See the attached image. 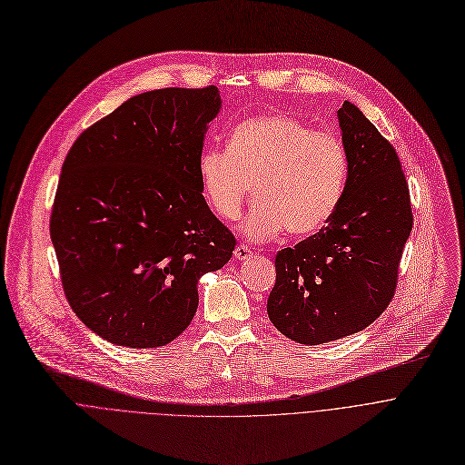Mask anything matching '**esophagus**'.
<instances>
[{
  "mask_svg": "<svg viewBox=\"0 0 465 465\" xmlns=\"http://www.w3.org/2000/svg\"><path fill=\"white\" fill-rule=\"evenodd\" d=\"M252 250L248 248V246H244V244H239V246H235V250H233V257L235 259H239V261H248L250 257H252Z\"/></svg>",
  "mask_w": 465,
  "mask_h": 465,
  "instance_id": "34e87169",
  "label": "esophagus"
}]
</instances>
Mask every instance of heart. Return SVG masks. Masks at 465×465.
<instances>
[{"label":"heart","mask_w":465,"mask_h":465,"mask_svg":"<svg viewBox=\"0 0 465 465\" xmlns=\"http://www.w3.org/2000/svg\"><path fill=\"white\" fill-rule=\"evenodd\" d=\"M201 191L223 219H235L253 183L257 201L239 232L269 241L322 232L337 213L348 180V154L329 132L287 114H264L235 124L228 149H206L196 163Z\"/></svg>","instance_id":"heart-1"}]
</instances>
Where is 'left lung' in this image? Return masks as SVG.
Listing matches in <instances>:
<instances>
[{
	"instance_id": "left-lung-1",
	"label": "left lung",
	"mask_w": 465,
	"mask_h": 465,
	"mask_svg": "<svg viewBox=\"0 0 465 465\" xmlns=\"http://www.w3.org/2000/svg\"><path fill=\"white\" fill-rule=\"evenodd\" d=\"M348 154L342 203L329 224L276 255L267 312L305 346L357 333L388 307L412 232L411 194L395 149L350 101L337 112Z\"/></svg>"
}]
</instances>
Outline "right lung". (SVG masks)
I'll return each mask as SVG.
<instances>
[{
	"label": "right lung",
	"mask_w": 465,
	"mask_h": 465,
	"mask_svg": "<svg viewBox=\"0 0 465 465\" xmlns=\"http://www.w3.org/2000/svg\"><path fill=\"white\" fill-rule=\"evenodd\" d=\"M223 108L217 86L130 97L62 165L51 241L75 314L101 339L160 348L191 323L198 280L235 239L208 208L196 163Z\"/></svg>",
	"instance_id": "add662e5"
}]
</instances>
